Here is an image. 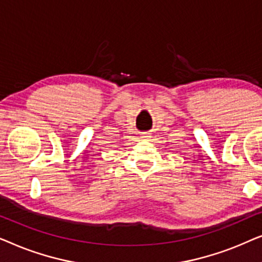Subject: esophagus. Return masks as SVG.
<instances>
[{"instance_id":"obj_1","label":"esophagus","mask_w":262,"mask_h":262,"mask_svg":"<svg viewBox=\"0 0 262 262\" xmlns=\"http://www.w3.org/2000/svg\"><path fill=\"white\" fill-rule=\"evenodd\" d=\"M141 138L144 139V141H149V139L151 138V135H150L149 132H143V134H141Z\"/></svg>"}]
</instances>
